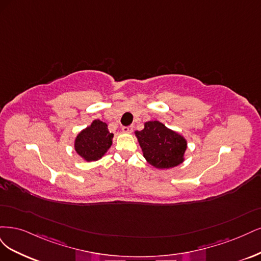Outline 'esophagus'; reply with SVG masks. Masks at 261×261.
<instances>
[{
    "mask_svg": "<svg viewBox=\"0 0 261 261\" xmlns=\"http://www.w3.org/2000/svg\"><path fill=\"white\" fill-rule=\"evenodd\" d=\"M122 131L127 132V133H131L133 131V125H127V127H122Z\"/></svg>",
    "mask_w": 261,
    "mask_h": 261,
    "instance_id": "34e87169",
    "label": "esophagus"
}]
</instances>
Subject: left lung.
Returning a JSON list of instances; mask_svg holds the SVG:
<instances>
[{
    "label": "left lung",
    "instance_id": "obj_1",
    "mask_svg": "<svg viewBox=\"0 0 261 261\" xmlns=\"http://www.w3.org/2000/svg\"><path fill=\"white\" fill-rule=\"evenodd\" d=\"M136 136L143 155L152 166L168 169L180 165L187 149V141L159 121H148Z\"/></svg>",
    "mask_w": 261,
    "mask_h": 261
}]
</instances>
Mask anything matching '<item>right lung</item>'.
Listing matches in <instances>:
<instances>
[{"mask_svg":"<svg viewBox=\"0 0 261 261\" xmlns=\"http://www.w3.org/2000/svg\"><path fill=\"white\" fill-rule=\"evenodd\" d=\"M113 133L107 124L94 120L90 127L82 130L74 142V149L87 162H94L102 157L112 145Z\"/></svg>","mask_w":261,"mask_h":261,"instance_id":"obj_1","label":"right lung"}]
</instances>
